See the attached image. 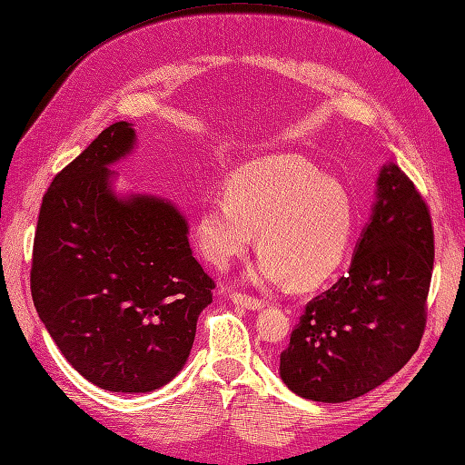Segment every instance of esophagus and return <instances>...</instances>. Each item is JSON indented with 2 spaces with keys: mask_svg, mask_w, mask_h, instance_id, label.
Returning a JSON list of instances; mask_svg holds the SVG:
<instances>
[{
  "mask_svg": "<svg viewBox=\"0 0 465 465\" xmlns=\"http://www.w3.org/2000/svg\"><path fill=\"white\" fill-rule=\"evenodd\" d=\"M230 299L235 304L249 308V311H259V308H263V301H259V299H255V296H249L243 292H232Z\"/></svg>",
  "mask_w": 465,
  "mask_h": 465,
  "instance_id": "1",
  "label": "esophagus"
}]
</instances>
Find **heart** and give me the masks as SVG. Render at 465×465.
<instances>
[{
  "label": "heart",
  "mask_w": 465,
  "mask_h": 465,
  "mask_svg": "<svg viewBox=\"0 0 465 465\" xmlns=\"http://www.w3.org/2000/svg\"><path fill=\"white\" fill-rule=\"evenodd\" d=\"M348 188L301 154H269L242 164L196 213L198 245L225 267L253 242L263 249L247 279L257 284L289 279L296 289L318 287L340 267L353 232Z\"/></svg>",
  "instance_id": "1"
}]
</instances>
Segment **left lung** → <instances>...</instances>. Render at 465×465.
Here are the masks:
<instances>
[{
	"label": "left lung",
	"mask_w": 465,
	"mask_h": 465,
	"mask_svg": "<svg viewBox=\"0 0 465 465\" xmlns=\"http://www.w3.org/2000/svg\"><path fill=\"white\" fill-rule=\"evenodd\" d=\"M432 267L430 212L411 178L389 163L350 271L306 304L281 353L284 385L302 399L343 402L401 371L424 334Z\"/></svg>",
	"instance_id": "1"
}]
</instances>
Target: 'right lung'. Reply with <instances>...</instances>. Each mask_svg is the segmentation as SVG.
Wrapping results in <instances>:
<instances>
[{
  "instance_id": "obj_1",
  "label": "right lung",
  "mask_w": 465,
  "mask_h": 465,
  "mask_svg": "<svg viewBox=\"0 0 465 465\" xmlns=\"http://www.w3.org/2000/svg\"><path fill=\"white\" fill-rule=\"evenodd\" d=\"M135 147L112 124L54 176L35 232L31 294L76 371L112 392H149L184 367L216 287L171 200L117 196L110 166Z\"/></svg>"
}]
</instances>
